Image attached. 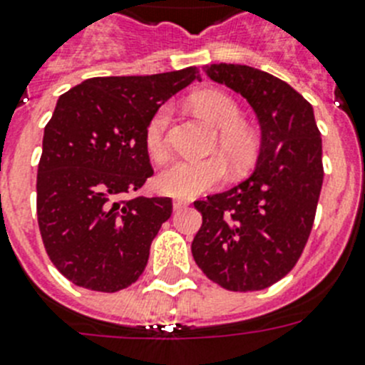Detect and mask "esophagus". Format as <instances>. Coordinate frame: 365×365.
Returning <instances> with one entry per match:
<instances>
[{
    "label": "esophagus",
    "instance_id": "34e87169",
    "mask_svg": "<svg viewBox=\"0 0 365 365\" xmlns=\"http://www.w3.org/2000/svg\"><path fill=\"white\" fill-rule=\"evenodd\" d=\"M186 206H188V202L186 201H179V199H177V201H173V210L175 212L182 210V208H186Z\"/></svg>",
    "mask_w": 365,
    "mask_h": 365
}]
</instances>
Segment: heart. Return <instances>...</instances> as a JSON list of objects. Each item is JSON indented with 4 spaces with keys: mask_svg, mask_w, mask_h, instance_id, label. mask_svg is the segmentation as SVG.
Here are the masks:
<instances>
[{
    "mask_svg": "<svg viewBox=\"0 0 365 365\" xmlns=\"http://www.w3.org/2000/svg\"><path fill=\"white\" fill-rule=\"evenodd\" d=\"M192 108L206 122L219 128L217 140L222 153L234 166L248 163L254 151V137L247 125L241 124L240 106L221 91H199L190 98ZM170 120V106H160L148 120L144 144L151 159L164 160L168 155L166 128ZM228 166L222 157L212 155L205 159H180L166 166L157 175V188L166 195L192 199L227 180Z\"/></svg>",
    "mask_w": 365,
    "mask_h": 365,
    "instance_id": "obj_1",
    "label": "heart"
}]
</instances>
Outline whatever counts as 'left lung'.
Here are the masks:
<instances>
[{"mask_svg":"<svg viewBox=\"0 0 365 365\" xmlns=\"http://www.w3.org/2000/svg\"><path fill=\"white\" fill-rule=\"evenodd\" d=\"M205 73L250 104L261 146L247 179L195 201L202 225L193 259L222 289L261 291L291 272L311 234L324 182L320 131L312 106L272 74L240 63H212Z\"/></svg>","mask_w":365,"mask_h":365,"instance_id":"8db88e82","label":"left lung"}]
</instances>
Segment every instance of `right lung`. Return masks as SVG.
I'll return each instance as SVG.
<instances>
[{
    "instance_id": "add662e5",
    "label": "right lung",
    "mask_w": 365,
    "mask_h": 365,
    "mask_svg": "<svg viewBox=\"0 0 365 365\" xmlns=\"http://www.w3.org/2000/svg\"><path fill=\"white\" fill-rule=\"evenodd\" d=\"M193 80L195 67L98 76L58 98L43 131L36 210L45 250L74 285L117 292L146 269L172 201L122 197L153 175L144 144L148 120Z\"/></svg>"
}]
</instances>
